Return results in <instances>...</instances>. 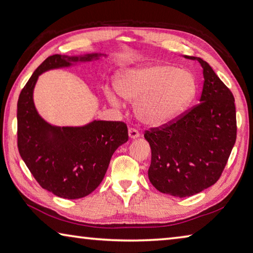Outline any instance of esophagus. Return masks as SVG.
Returning <instances> with one entry per match:
<instances>
[{
	"mask_svg": "<svg viewBox=\"0 0 253 253\" xmlns=\"http://www.w3.org/2000/svg\"><path fill=\"white\" fill-rule=\"evenodd\" d=\"M128 135H129V138L135 139V138H138L140 134L136 128H129V129H128Z\"/></svg>",
	"mask_w": 253,
	"mask_h": 253,
	"instance_id": "1",
	"label": "esophagus"
}]
</instances>
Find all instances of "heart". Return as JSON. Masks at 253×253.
<instances>
[{"label": "heart", "instance_id": "heart-1", "mask_svg": "<svg viewBox=\"0 0 253 253\" xmlns=\"http://www.w3.org/2000/svg\"><path fill=\"white\" fill-rule=\"evenodd\" d=\"M119 95L136 102V115L149 126H162L183 114L196 93V81L190 72L170 65H152L127 69L116 81ZM117 104V98L110 95Z\"/></svg>", "mask_w": 253, "mask_h": 253}]
</instances>
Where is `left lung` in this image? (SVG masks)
Listing matches in <instances>:
<instances>
[{
    "instance_id": "8db88e82",
    "label": "left lung",
    "mask_w": 253,
    "mask_h": 253,
    "mask_svg": "<svg viewBox=\"0 0 253 253\" xmlns=\"http://www.w3.org/2000/svg\"><path fill=\"white\" fill-rule=\"evenodd\" d=\"M200 104L144 134L152 149L148 178L162 193L198 194L220 178L237 139L234 97L207 61Z\"/></svg>"
}]
</instances>
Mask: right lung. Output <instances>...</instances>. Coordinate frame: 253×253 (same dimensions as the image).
Segmentation results:
<instances>
[{"label": "right lung", "mask_w": 253, "mask_h": 253, "mask_svg": "<svg viewBox=\"0 0 253 253\" xmlns=\"http://www.w3.org/2000/svg\"><path fill=\"white\" fill-rule=\"evenodd\" d=\"M101 54H53L33 72L18 100V148L40 186L59 198L76 200L99 186L114 152L128 140L123 122L93 121L83 127H58L38 114L33 89L42 72L88 62Z\"/></svg>", "instance_id": "right-lung-1"}]
</instances>
